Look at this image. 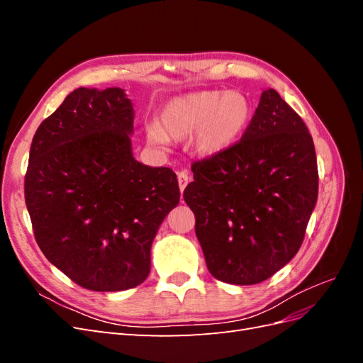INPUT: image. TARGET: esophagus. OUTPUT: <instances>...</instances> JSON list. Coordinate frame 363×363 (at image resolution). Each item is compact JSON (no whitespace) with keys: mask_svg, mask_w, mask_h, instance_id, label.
I'll return each mask as SVG.
<instances>
[{"mask_svg":"<svg viewBox=\"0 0 363 363\" xmlns=\"http://www.w3.org/2000/svg\"><path fill=\"white\" fill-rule=\"evenodd\" d=\"M177 180H179V188H180L182 194H183L184 188H186V186H188V183H189V175H188V172H186V171L179 172V174H177Z\"/></svg>","mask_w":363,"mask_h":363,"instance_id":"1","label":"esophagus"}]
</instances>
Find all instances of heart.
I'll return each mask as SVG.
<instances>
[{
    "label": "heart",
    "mask_w": 363,
    "mask_h": 363,
    "mask_svg": "<svg viewBox=\"0 0 363 363\" xmlns=\"http://www.w3.org/2000/svg\"><path fill=\"white\" fill-rule=\"evenodd\" d=\"M252 118L250 98L240 91L206 89L174 96L163 106L159 127H145L151 147L164 150L169 139L192 136V150L201 159H215L242 139Z\"/></svg>",
    "instance_id": "obj_1"
}]
</instances>
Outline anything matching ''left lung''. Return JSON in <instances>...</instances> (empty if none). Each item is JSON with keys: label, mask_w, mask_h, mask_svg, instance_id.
<instances>
[{"label": "left lung", "mask_w": 363, "mask_h": 363, "mask_svg": "<svg viewBox=\"0 0 363 363\" xmlns=\"http://www.w3.org/2000/svg\"><path fill=\"white\" fill-rule=\"evenodd\" d=\"M183 199L207 269L230 284L269 279L298 252L318 199L312 136L277 91L265 89L238 144L192 164Z\"/></svg>", "instance_id": "1"}]
</instances>
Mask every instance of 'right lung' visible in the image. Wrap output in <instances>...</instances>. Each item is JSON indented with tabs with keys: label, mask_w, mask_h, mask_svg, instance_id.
Listing matches in <instances>:
<instances>
[{
	"label": "right lung",
	"mask_w": 363,
	"mask_h": 363,
	"mask_svg": "<svg viewBox=\"0 0 363 363\" xmlns=\"http://www.w3.org/2000/svg\"><path fill=\"white\" fill-rule=\"evenodd\" d=\"M135 111L121 87H79L36 130L26 204L45 257L84 289L138 286L180 201L177 175L133 157Z\"/></svg>",
	"instance_id": "right-lung-1"
}]
</instances>
